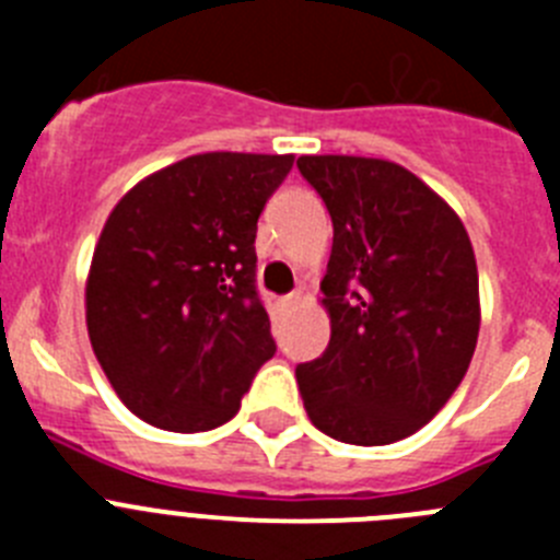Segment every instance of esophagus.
Instances as JSON below:
<instances>
[{"instance_id": "esophagus-1", "label": "esophagus", "mask_w": 560, "mask_h": 560, "mask_svg": "<svg viewBox=\"0 0 560 560\" xmlns=\"http://www.w3.org/2000/svg\"><path fill=\"white\" fill-rule=\"evenodd\" d=\"M303 300H305L303 291H291L289 296H283V300H280V305H283V308H294V305H300Z\"/></svg>"}]
</instances>
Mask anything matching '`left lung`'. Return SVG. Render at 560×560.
<instances>
[{
    "instance_id": "left-lung-1",
    "label": "left lung",
    "mask_w": 560,
    "mask_h": 560,
    "mask_svg": "<svg viewBox=\"0 0 560 560\" xmlns=\"http://www.w3.org/2000/svg\"><path fill=\"white\" fill-rule=\"evenodd\" d=\"M323 196L334 249L323 280L325 353L296 368L311 423L353 446L427 427L471 364L479 275L457 212L407 167L368 156H300Z\"/></svg>"
}]
</instances>
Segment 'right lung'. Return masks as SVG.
<instances>
[{"label": "right lung", "mask_w": 560, "mask_h": 560, "mask_svg": "<svg viewBox=\"0 0 560 560\" xmlns=\"http://www.w3.org/2000/svg\"><path fill=\"white\" fill-rule=\"evenodd\" d=\"M291 165V153H196L133 185L106 219L86 280L89 341L151 427H221L275 355L255 235Z\"/></svg>", "instance_id": "obj_1"}]
</instances>
